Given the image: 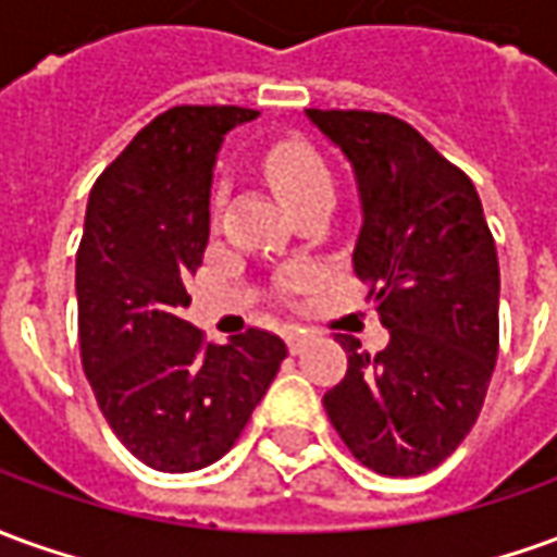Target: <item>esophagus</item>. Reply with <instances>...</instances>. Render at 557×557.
I'll return each mask as SVG.
<instances>
[{
  "mask_svg": "<svg viewBox=\"0 0 557 557\" xmlns=\"http://www.w3.org/2000/svg\"><path fill=\"white\" fill-rule=\"evenodd\" d=\"M286 344H289V352H301L307 344V332H298V329H292L289 334H286Z\"/></svg>",
  "mask_w": 557,
  "mask_h": 557,
  "instance_id": "obj_1",
  "label": "esophagus"
}]
</instances>
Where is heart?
<instances>
[{
	"mask_svg": "<svg viewBox=\"0 0 557 557\" xmlns=\"http://www.w3.org/2000/svg\"><path fill=\"white\" fill-rule=\"evenodd\" d=\"M268 181L274 184L280 198L289 205L292 211H301L307 205H313L319 198L334 196V181L329 165L313 153L310 147L301 144H274L265 153ZM307 280L305 271H289L286 286L295 289Z\"/></svg>",
	"mask_w": 557,
	"mask_h": 557,
	"instance_id": "b5f03b06",
	"label": "heart"
}]
</instances>
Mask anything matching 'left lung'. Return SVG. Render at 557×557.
I'll return each instance as SVG.
<instances>
[{"mask_svg":"<svg viewBox=\"0 0 557 557\" xmlns=\"http://www.w3.org/2000/svg\"><path fill=\"white\" fill-rule=\"evenodd\" d=\"M307 116L352 162L364 213L352 268L388 329L373 356L337 334L349 364L322 404L364 468L419 476L468 437L495 371V238L468 174L410 123L376 111Z\"/></svg>","mask_w":557,"mask_h":557,"instance_id":"obj_1","label":"left lung"}]
</instances>
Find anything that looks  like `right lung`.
<instances>
[{
    "label": "right lung",
    "mask_w": 557,
    "mask_h": 557,
    "mask_svg": "<svg viewBox=\"0 0 557 557\" xmlns=\"http://www.w3.org/2000/svg\"><path fill=\"white\" fill-rule=\"evenodd\" d=\"M259 111L177 104L99 174L77 247V337L99 410L147 468L220 461L277 376L286 344L247 329L208 344L184 319L211 235L223 135Z\"/></svg>",
    "instance_id": "right-lung-1"
}]
</instances>
